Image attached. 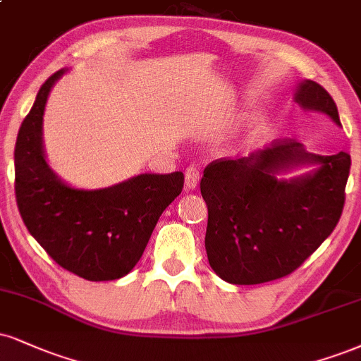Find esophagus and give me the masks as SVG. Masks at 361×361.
Returning a JSON list of instances; mask_svg holds the SVG:
<instances>
[{"instance_id":"esophagus-1","label":"esophagus","mask_w":361,"mask_h":361,"mask_svg":"<svg viewBox=\"0 0 361 361\" xmlns=\"http://www.w3.org/2000/svg\"><path fill=\"white\" fill-rule=\"evenodd\" d=\"M200 169L197 166H188L185 171V186L188 190H195L200 183Z\"/></svg>"}]
</instances>
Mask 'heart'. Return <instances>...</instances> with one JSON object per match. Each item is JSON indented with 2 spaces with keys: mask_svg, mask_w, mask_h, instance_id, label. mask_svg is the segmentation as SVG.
Instances as JSON below:
<instances>
[{
  "mask_svg": "<svg viewBox=\"0 0 361 361\" xmlns=\"http://www.w3.org/2000/svg\"><path fill=\"white\" fill-rule=\"evenodd\" d=\"M259 128H260V126H255V128H254V133H257V131H259Z\"/></svg>",
  "mask_w": 361,
  "mask_h": 361,
  "instance_id": "b5f03b06",
  "label": "heart"
}]
</instances>
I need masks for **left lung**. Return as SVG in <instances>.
<instances>
[{
    "instance_id": "1",
    "label": "left lung",
    "mask_w": 361,
    "mask_h": 361,
    "mask_svg": "<svg viewBox=\"0 0 361 361\" xmlns=\"http://www.w3.org/2000/svg\"><path fill=\"white\" fill-rule=\"evenodd\" d=\"M294 101L341 126L336 104L312 80L299 82ZM314 164L302 177L281 172ZM348 153H307L294 139H276L249 158L216 159L203 171L208 207L205 249L215 274L230 284H262L296 271L336 227L345 205Z\"/></svg>"
}]
</instances>
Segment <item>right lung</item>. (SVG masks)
Segmentation results:
<instances>
[{
	"instance_id": "obj_1",
	"label": "right lung",
	"mask_w": 361,
	"mask_h": 361,
	"mask_svg": "<svg viewBox=\"0 0 361 361\" xmlns=\"http://www.w3.org/2000/svg\"><path fill=\"white\" fill-rule=\"evenodd\" d=\"M59 71L38 90L15 146V193L28 232L59 266L87 281H114L141 259L185 176L137 175L101 190L73 188L47 163L43 112Z\"/></svg>"
}]
</instances>
